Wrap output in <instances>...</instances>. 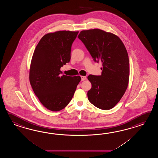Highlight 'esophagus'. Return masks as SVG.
<instances>
[{
	"label": "esophagus",
	"mask_w": 158,
	"mask_h": 158,
	"mask_svg": "<svg viewBox=\"0 0 158 158\" xmlns=\"http://www.w3.org/2000/svg\"><path fill=\"white\" fill-rule=\"evenodd\" d=\"M81 81L85 80L86 79V76H81Z\"/></svg>",
	"instance_id": "34e87169"
}]
</instances>
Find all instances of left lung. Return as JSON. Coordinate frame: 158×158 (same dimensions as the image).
<instances>
[{
  "instance_id": "8db88e82",
  "label": "left lung",
  "mask_w": 158,
  "mask_h": 158,
  "mask_svg": "<svg viewBox=\"0 0 158 158\" xmlns=\"http://www.w3.org/2000/svg\"><path fill=\"white\" fill-rule=\"evenodd\" d=\"M78 38L94 61H101L103 65L101 75L87 77L91 84L88 99L97 108L110 110L120 101L128 87L129 61L126 48L117 35L101 29L82 30Z\"/></svg>"
}]
</instances>
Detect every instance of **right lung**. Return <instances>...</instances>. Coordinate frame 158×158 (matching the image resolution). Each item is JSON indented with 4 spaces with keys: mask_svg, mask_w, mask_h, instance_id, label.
<instances>
[{
    "mask_svg": "<svg viewBox=\"0 0 158 158\" xmlns=\"http://www.w3.org/2000/svg\"><path fill=\"white\" fill-rule=\"evenodd\" d=\"M78 31L46 34L35 48L30 64L29 80L34 93L48 110L60 111L73 97L81 77L63 74L60 68L71 60V47Z\"/></svg>",
    "mask_w": 158,
    "mask_h": 158,
    "instance_id": "1",
    "label": "right lung"
}]
</instances>
